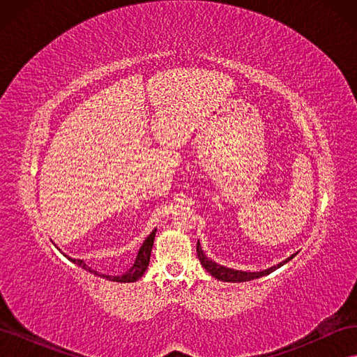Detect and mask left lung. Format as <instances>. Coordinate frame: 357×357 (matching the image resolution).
<instances>
[{"mask_svg":"<svg viewBox=\"0 0 357 357\" xmlns=\"http://www.w3.org/2000/svg\"><path fill=\"white\" fill-rule=\"evenodd\" d=\"M197 253H198V259H199L201 265H202L205 269H207V271H208L214 278L220 280V282H229V283L250 282V280L261 278V277H264V275L271 274L273 271H275L277 268H280V266H283L284 264H287V262L290 261V259H294L295 255H296V253H295V255L289 256V257L286 259V261L280 262V264H277V265H274V266H271V268H268V269H264V271H259V273H247V271H238V269L226 268V266H223V265H219V264L213 262L211 259H208L207 256H205V253L202 252L199 241L197 243Z\"/></svg>","mask_w":357,"mask_h":357,"instance_id":"8db88e82","label":"left lung"}]
</instances>
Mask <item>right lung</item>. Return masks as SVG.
Listing matches in <instances>:
<instances>
[{"label":"right lung","mask_w":357,"mask_h":357,"mask_svg":"<svg viewBox=\"0 0 357 357\" xmlns=\"http://www.w3.org/2000/svg\"><path fill=\"white\" fill-rule=\"evenodd\" d=\"M155 235H156V228L150 232V235L147 236V238L144 240V243L142 244V247H139V250L137 253V257L134 264L131 265V268L128 269V271H125L122 275H105V274H101L98 271H93V269L91 266H88L84 264V261H82V259H73L67 255H63L67 259H70V261L75 265L82 266L83 269H86V271H89L98 277H102V278H107L110 280V282H117V283H134L137 282L138 278H142L143 274L146 273V269L149 266V262H150V253H152V247H153V241H155Z\"/></svg>","instance_id":"add662e5"}]
</instances>
